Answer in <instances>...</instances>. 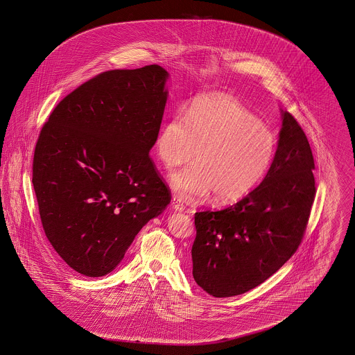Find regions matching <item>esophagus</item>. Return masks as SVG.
Listing matches in <instances>:
<instances>
[{
    "instance_id": "1",
    "label": "esophagus",
    "mask_w": 355,
    "mask_h": 355,
    "mask_svg": "<svg viewBox=\"0 0 355 355\" xmlns=\"http://www.w3.org/2000/svg\"><path fill=\"white\" fill-rule=\"evenodd\" d=\"M171 206H173V209H174L175 211H182V210L185 209L184 203H182V201H181L178 197H173V200H171Z\"/></svg>"
}]
</instances>
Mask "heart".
<instances>
[{"mask_svg": "<svg viewBox=\"0 0 355 355\" xmlns=\"http://www.w3.org/2000/svg\"><path fill=\"white\" fill-rule=\"evenodd\" d=\"M155 149L168 169L196 157L197 165L170 174V186L178 196L211 194L213 202L226 205L262 182L275 159L278 139L241 102L217 94L193 101L187 114L174 112L162 125Z\"/></svg>", "mask_w": 355, "mask_h": 355, "instance_id": "b5f03b06", "label": "heart"}]
</instances>
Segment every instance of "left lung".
Segmentation results:
<instances>
[{"label": "left lung", "mask_w": 355, "mask_h": 355, "mask_svg": "<svg viewBox=\"0 0 355 355\" xmlns=\"http://www.w3.org/2000/svg\"><path fill=\"white\" fill-rule=\"evenodd\" d=\"M281 112L277 155L263 181L226 209L196 213L193 277L213 297L261 285L302 241L315 196L314 158L300 123Z\"/></svg>", "instance_id": "1"}]
</instances>
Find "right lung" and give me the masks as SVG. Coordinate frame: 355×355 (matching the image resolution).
<instances>
[{
	"label": "right lung",
	"mask_w": 355,
	"mask_h": 355,
	"mask_svg": "<svg viewBox=\"0 0 355 355\" xmlns=\"http://www.w3.org/2000/svg\"><path fill=\"white\" fill-rule=\"evenodd\" d=\"M159 65L109 70L78 86L44 125L33 186L51 246L73 270H114L139 230L170 203L149 152L168 101Z\"/></svg>",
	"instance_id": "add662e5"
}]
</instances>
